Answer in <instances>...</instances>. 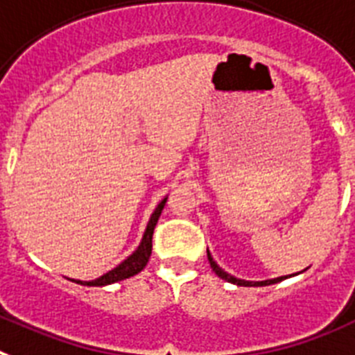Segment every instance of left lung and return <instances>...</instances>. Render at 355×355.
<instances>
[{"instance_id": "obj_1", "label": "left lung", "mask_w": 355, "mask_h": 355, "mask_svg": "<svg viewBox=\"0 0 355 355\" xmlns=\"http://www.w3.org/2000/svg\"><path fill=\"white\" fill-rule=\"evenodd\" d=\"M207 257H209V263H211L212 271H214L216 275L220 277V279L227 280V282H230V284L248 286V288H250V286H270V284H275V282H280V280L288 279V275H286V277H277V279H270V280H261V282H252V280L236 279V277H232V275H230V273H227V271H225V270H221V268L214 263V259L211 257V254H209V250H207Z\"/></svg>"}]
</instances>
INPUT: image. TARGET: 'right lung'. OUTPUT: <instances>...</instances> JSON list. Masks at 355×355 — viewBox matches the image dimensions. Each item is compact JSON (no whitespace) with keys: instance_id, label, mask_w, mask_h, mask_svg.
I'll list each match as a JSON object with an SVG mask.
<instances>
[{"instance_id":"right-lung-1","label":"right lung","mask_w":355,"mask_h":355,"mask_svg":"<svg viewBox=\"0 0 355 355\" xmlns=\"http://www.w3.org/2000/svg\"><path fill=\"white\" fill-rule=\"evenodd\" d=\"M166 202H168V196H166V198L157 205L155 211H153L152 218H150V221H148L146 225V230H144L143 239H141V245L137 246V250H135L132 255H128L121 264H118L114 270L107 271V273L101 275L100 279L89 280V282L87 280H75V279H69V280H73V282L82 286H109V284H114V282H119V280L130 279V277L137 275V273L146 266L148 259H150V255H152L153 229H155V225L157 221H159V216L160 212H162V209H164Z\"/></svg>"}]
</instances>
